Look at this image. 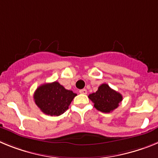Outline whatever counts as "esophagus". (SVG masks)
<instances>
[{"instance_id":"obj_1","label":"esophagus","mask_w":158,"mask_h":158,"mask_svg":"<svg viewBox=\"0 0 158 158\" xmlns=\"http://www.w3.org/2000/svg\"><path fill=\"white\" fill-rule=\"evenodd\" d=\"M79 93H80L81 94H86V93H87V90H86L85 89H81L80 91H79Z\"/></svg>"}]
</instances>
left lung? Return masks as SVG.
Instances as JSON below:
<instances>
[{
  "label": "left lung",
  "instance_id": "8db88e82",
  "mask_svg": "<svg viewBox=\"0 0 158 158\" xmlns=\"http://www.w3.org/2000/svg\"><path fill=\"white\" fill-rule=\"evenodd\" d=\"M89 98L94 103L96 109L104 113L116 109L123 100L122 95L111 89L107 84H102L96 93L89 94Z\"/></svg>",
  "mask_w": 158,
  "mask_h": 158
}]
</instances>
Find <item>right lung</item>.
<instances>
[{
    "mask_svg": "<svg viewBox=\"0 0 158 158\" xmlns=\"http://www.w3.org/2000/svg\"><path fill=\"white\" fill-rule=\"evenodd\" d=\"M76 93L67 90L58 81L43 84L34 93L35 104L44 114L58 116L69 108Z\"/></svg>",
    "mask_w": 158,
    "mask_h": 158,
    "instance_id": "obj_1",
    "label": "right lung"
}]
</instances>
